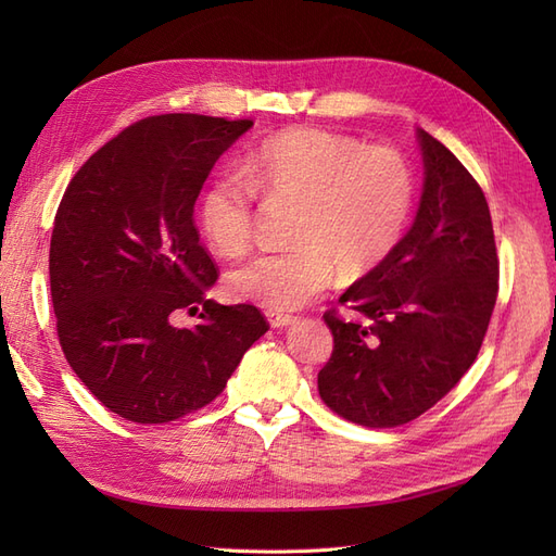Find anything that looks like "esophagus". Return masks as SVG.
<instances>
[{"label":"esophagus","mask_w":556,"mask_h":556,"mask_svg":"<svg viewBox=\"0 0 556 556\" xmlns=\"http://www.w3.org/2000/svg\"><path fill=\"white\" fill-rule=\"evenodd\" d=\"M266 317H268V325H271L274 329H282L294 323V315H288V313H278V311H266Z\"/></svg>","instance_id":"34e87169"}]
</instances>
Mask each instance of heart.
Instances as JSON below:
<instances>
[{"mask_svg": "<svg viewBox=\"0 0 556 556\" xmlns=\"http://www.w3.org/2000/svg\"><path fill=\"white\" fill-rule=\"evenodd\" d=\"M239 172L204 190L199 223L220 255H237L252 239L257 194L294 201V245L252 255L227 276L233 299L268 311L304 306L331 282L336 266L345 278L374 271L399 245L415 201L413 169L399 150L317 127L264 139Z\"/></svg>", "mask_w": 556, "mask_h": 556, "instance_id": "b5f03b06", "label": "heart"}]
</instances>
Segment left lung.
I'll return each instance as SVG.
<instances>
[{
  "label": "left lung",
  "instance_id": "8db88e82",
  "mask_svg": "<svg viewBox=\"0 0 556 556\" xmlns=\"http://www.w3.org/2000/svg\"><path fill=\"white\" fill-rule=\"evenodd\" d=\"M425 192L410 231L374 271L345 290V319L317 374L327 406L371 429L408 425L433 408L476 362L498 294L490 206L478 180L419 129Z\"/></svg>",
  "mask_w": 556,
  "mask_h": 556
}]
</instances>
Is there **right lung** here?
I'll return each instance as SVG.
<instances>
[{
    "label": "right lung",
    "mask_w": 556,
    "mask_h": 556,
    "mask_svg": "<svg viewBox=\"0 0 556 556\" xmlns=\"http://www.w3.org/2000/svg\"><path fill=\"white\" fill-rule=\"evenodd\" d=\"M250 125L150 115L66 185L48 260L58 339L80 382L129 422L164 425L208 406L268 329L257 306L206 296L220 271L194 225L201 185ZM199 305L194 330L175 327Z\"/></svg>",
    "instance_id": "obj_1"
}]
</instances>
